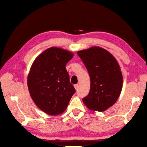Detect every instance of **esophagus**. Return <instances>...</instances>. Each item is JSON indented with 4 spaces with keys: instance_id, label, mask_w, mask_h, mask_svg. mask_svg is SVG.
I'll return each instance as SVG.
<instances>
[{
    "instance_id": "34e87169",
    "label": "esophagus",
    "mask_w": 147,
    "mask_h": 147,
    "mask_svg": "<svg viewBox=\"0 0 147 147\" xmlns=\"http://www.w3.org/2000/svg\"><path fill=\"white\" fill-rule=\"evenodd\" d=\"M74 88H75V89L76 90H78V88H79V85H78V84H76V85H74Z\"/></svg>"
}]
</instances>
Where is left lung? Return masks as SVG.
I'll use <instances>...</instances> for the list:
<instances>
[{
    "label": "left lung",
    "instance_id": "1",
    "mask_svg": "<svg viewBox=\"0 0 147 147\" xmlns=\"http://www.w3.org/2000/svg\"><path fill=\"white\" fill-rule=\"evenodd\" d=\"M87 69L90 89L83 102L88 109L104 111L114 105L121 94L123 78L115 57L98 46L78 51Z\"/></svg>",
    "mask_w": 147,
    "mask_h": 147
}]
</instances>
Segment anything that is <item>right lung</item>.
Here are the masks:
<instances>
[{
  "label": "right lung",
  "instance_id": "obj_1",
  "mask_svg": "<svg viewBox=\"0 0 147 147\" xmlns=\"http://www.w3.org/2000/svg\"><path fill=\"white\" fill-rule=\"evenodd\" d=\"M73 57V53L68 50L51 47L38 55L30 67L27 77L30 97L47 115L62 113L76 92L66 69Z\"/></svg>",
  "mask_w": 147,
  "mask_h": 147
}]
</instances>
